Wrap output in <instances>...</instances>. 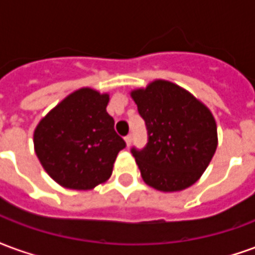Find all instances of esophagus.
<instances>
[{
    "label": "esophagus",
    "instance_id": "esophagus-1",
    "mask_svg": "<svg viewBox=\"0 0 255 255\" xmlns=\"http://www.w3.org/2000/svg\"><path fill=\"white\" fill-rule=\"evenodd\" d=\"M124 140H126V143H127V146H129V144L132 143V135H131V133H128L127 136L124 138Z\"/></svg>",
    "mask_w": 255,
    "mask_h": 255
}]
</instances>
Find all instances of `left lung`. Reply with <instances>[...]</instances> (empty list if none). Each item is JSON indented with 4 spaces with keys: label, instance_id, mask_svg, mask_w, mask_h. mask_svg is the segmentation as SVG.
<instances>
[{
    "label": "left lung",
    "instance_id": "left-lung-1",
    "mask_svg": "<svg viewBox=\"0 0 255 255\" xmlns=\"http://www.w3.org/2000/svg\"><path fill=\"white\" fill-rule=\"evenodd\" d=\"M147 129V143L131 153L146 184L180 191L201 177L217 147L212 113L186 90L155 80L131 93Z\"/></svg>",
    "mask_w": 255,
    "mask_h": 255
}]
</instances>
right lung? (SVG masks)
I'll use <instances>...</instances> for the list:
<instances>
[{
    "instance_id": "1",
    "label": "right lung",
    "mask_w": 255,
    "mask_h": 255,
    "mask_svg": "<svg viewBox=\"0 0 255 255\" xmlns=\"http://www.w3.org/2000/svg\"><path fill=\"white\" fill-rule=\"evenodd\" d=\"M109 95L80 89L60 102L34 132L35 153L63 187L90 190L112 175L124 139L106 112Z\"/></svg>"
}]
</instances>
